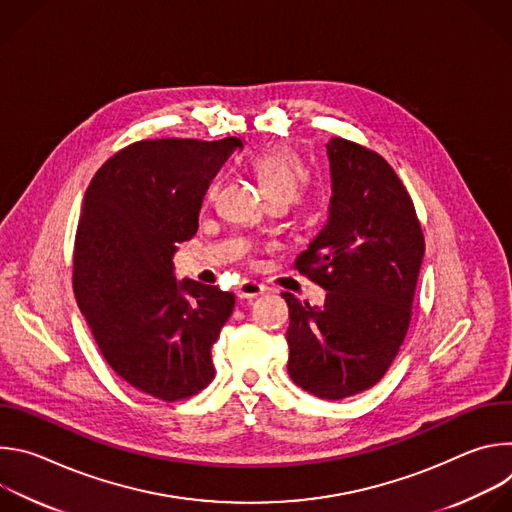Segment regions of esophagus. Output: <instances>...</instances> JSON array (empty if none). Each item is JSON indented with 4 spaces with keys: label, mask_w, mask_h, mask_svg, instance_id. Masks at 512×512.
I'll use <instances>...</instances> for the list:
<instances>
[{
    "label": "esophagus",
    "mask_w": 512,
    "mask_h": 512,
    "mask_svg": "<svg viewBox=\"0 0 512 512\" xmlns=\"http://www.w3.org/2000/svg\"><path fill=\"white\" fill-rule=\"evenodd\" d=\"M263 285H259V283H255V281H241L239 285H237V289H235V294H237V298H241V300H251V298H259V296H263Z\"/></svg>",
    "instance_id": "obj_1"
}]
</instances>
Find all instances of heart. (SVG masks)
Segmentation results:
<instances>
[{
	"instance_id": "heart-1",
	"label": "heart",
	"mask_w": 512,
	"mask_h": 512,
	"mask_svg": "<svg viewBox=\"0 0 512 512\" xmlns=\"http://www.w3.org/2000/svg\"><path fill=\"white\" fill-rule=\"evenodd\" d=\"M249 168L257 178L265 198L269 202H283L285 206L294 202L308 186L310 172L302 158L287 148V145H273L249 158ZM216 186L210 184L206 198L214 196Z\"/></svg>"
}]
</instances>
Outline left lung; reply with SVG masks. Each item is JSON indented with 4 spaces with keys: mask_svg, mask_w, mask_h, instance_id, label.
Listing matches in <instances>:
<instances>
[{
    "mask_svg": "<svg viewBox=\"0 0 512 512\" xmlns=\"http://www.w3.org/2000/svg\"><path fill=\"white\" fill-rule=\"evenodd\" d=\"M326 150L330 216L294 265L328 291L326 302L318 308L281 296L289 308L291 381L338 401L377 385L395 360L425 241L413 200L383 156L342 137Z\"/></svg>",
    "mask_w": 512,
    "mask_h": 512,
    "instance_id": "left-lung-1",
    "label": "left lung"
}]
</instances>
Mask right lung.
I'll return each mask as SVG.
<instances>
[{
  "instance_id": "obj_1",
  "label": "right lung",
  "mask_w": 512,
  "mask_h": 512,
  "mask_svg": "<svg viewBox=\"0 0 512 512\" xmlns=\"http://www.w3.org/2000/svg\"><path fill=\"white\" fill-rule=\"evenodd\" d=\"M239 137L143 139L93 176L75 239L72 287L109 367L137 391L180 401L214 377L210 348L231 291L176 281V243L196 235L210 180Z\"/></svg>"
}]
</instances>
